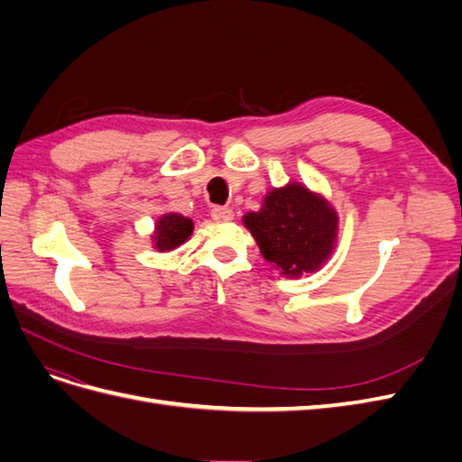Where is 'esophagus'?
<instances>
[{
    "label": "esophagus",
    "mask_w": 462,
    "mask_h": 462,
    "mask_svg": "<svg viewBox=\"0 0 462 462\" xmlns=\"http://www.w3.org/2000/svg\"><path fill=\"white\" fill-rule=\"evenodd\" d=\"M212 217L216 221H231L235 217V214H233V209L227 206H216L212 209Z\"/></svg>",
    "instance_id": "obj_1"
}]
</instances>
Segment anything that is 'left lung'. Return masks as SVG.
Masks as SVG:
<instances>
[{"label": "left lung", "mask_w": 462, "mask_h": 462, "mask_svg": "<svg viewBox=\"0 0 462 462\" xmlns=\"http://www.w3.org/2000/svg\"><path fill=\"white\" fill-rule=\"evenodd\" d=\"M243 221L262 256L289 277L316 272L337 239V212L300 183L272 189L260 212H248Z\"/></svg>", "instance_id": "obj_1"}]
</instances>
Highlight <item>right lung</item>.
<instances>
[{"label": "right lung", "instance_id": "1", "mask_svg": "<svg viewBox=\"0 0 462 462\" xmlns=\"http://www.w3.org/2000/svg\"><path fill=\"white\" fill-rule=\"evenodd\" d=\"M192 229V219L180 214H165L158 219L152 241L156 243V248L160 253H165V250H173L179 245H183L190 236Z\"/></svg>", "mask_w": 462, "mask_h": 462}]
</instances>
